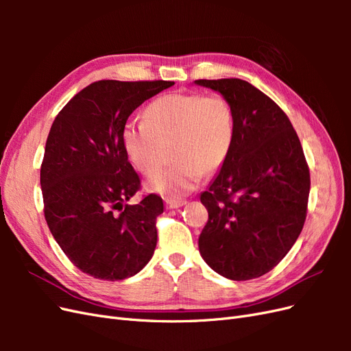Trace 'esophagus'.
Masks as SVG:
<instances>
[{
	"label": "esophagus",
	"instance_id": "1",
	"mask_svg": "<svg viewBox=\"0 0 351 351\" xmlns=\"http://www.w3.org/2000/svg\"><path fill=\"white\" fill-rule=\"evenodd\" d=\"M186 204H187L186 200H174V199H167V200H165L167 209H177V208L183 206V205H186Z\"/></svg>",
	"mask_w": 351,
	"mask_h": 351
}]
</instances>
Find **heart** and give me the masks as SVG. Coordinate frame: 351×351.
I'll use <instances>...</instances> for the list:
<instances>
[{
    "label": "heart",
    "mask_w": 351,
    "mask_h": 351,
    "mask_svg": "<svg viewBox=\"0 0 351 351\" xmlns=\"http://www.w3.org/2000/svg\"><path fill=\"white\" fill-rule=\"evenodd\" d=\"M143 119L124 125L125 155L137 171L151 176L171 146L174 164L152 176L146 187L174 200L195 190L204 171L224 165L234 142V111L221 95L168 93L147 105Z\"/></svg>",
    "instance_id": "b5f03b06"
}]
</instances>
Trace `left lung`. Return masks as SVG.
<instances>
[{
	"label": "left lung",
	"mask_w": 351,
	"mask_h": 351,
	"mask_svg": "<svg viewBox=\"0 0 351 351\" xmlns=\"http://www.w3.org/2000/svg\"><path fill=\"white\" fill-rule=\"evenodd\" d=\"M219 92L236 120L231 152L200 202L208 222L199 252L222 277H262L300 236L311 190L309 167L285 112L241 79L195 80Z\"/></svg>",
	"instance_id": "obj_1"
}]
</instances>
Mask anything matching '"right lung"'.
Returning a JSON list of instances; mask_svg holds the SVG:
<instances>
[{"mask_svg": "<svg viewBox=\"0 0 351 351\" xmlns=\"http://www.w3.org/2000/svg\"><path fill=\"white\" fill-rule=\"evenodd\" d=\"M174 82L90 83L67 102L54 123L40 165L44 214L66 256L93 278L133 277L156 247L158 195L127 205L141 178L123 146L130 114Z\"/></svg>", "mask_w": 351, "mask_h": 351, "instance_id": "1", "label": "right lung"}]
</instances>
